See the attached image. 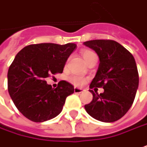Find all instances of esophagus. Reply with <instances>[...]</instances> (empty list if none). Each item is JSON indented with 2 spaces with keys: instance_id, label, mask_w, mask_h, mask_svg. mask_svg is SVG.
Segmentation results:
<instances>
[{
  "instance_id": "esophagus-1",
  "label": "esophagus",
  "mask_w": 147,
  "mask_h": 147,
  "mask_svg": "<svg viewBox=\"0 0 147 147\" xmlns=\"http://www.w3.org/2000/svg\"><path fill=\"white\" fill-rule=\"evenodd\" d=\"M81 92H82V89L78 88V87H74V93L78 94V93H81Z\"/></svg>"
}]
</instances>
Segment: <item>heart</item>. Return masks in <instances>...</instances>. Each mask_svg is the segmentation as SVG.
Wrapping results in <instances>:
<instances>
[{"mask_svg":"<svg viewBox=\"0 0 147 147\" xmlns=\"http://www.w3.org/2000/svg\"><path fill=\"white\" fill-rule=\"evenodd\" d=\"M81 54H82V57H83L84 61L86 63L88 62V61L92 57L96 56L92 51H90V50H87V49L82 50L81 52ZM68 80L73 85L76 86H83L86 82L87 78H85V77H83V76L79 75V74H72V75H70L68 78Z\"/></svg>","mask_w":147,"mask_h":147,"instance_id":"b5f03b06","label":"heart"}]
</instances>
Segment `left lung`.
<instances>
[{"label":"left lung","instance_id":"1","mask_svg":"<svg viewBox=\"0 0 147 147\" xmlns=\"http://www.w3.org/2000/svg\"><path fill=\"white\" fill-rule=\"evenodd\" d=\"M99 57L96 75L90 85L92 101L85 105L90 117L103 122H114L129 110L138 87L139 76L134 57L121 44L111 39H94L84 42ZM103 87L98 94L92 90Z\"/></svg>","mask_w":147,"mask_h":147}]
</instances>
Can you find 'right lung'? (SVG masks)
<instances>
[{"mask_svg":"<svg viewBox=\"0 0 147 147\" xmlns=\"http://www.w3.org/2000/svg\"><path fill=\"white\" fill-rule=\"evenodd\" d=\"M75 44H30L16 55L8 70V90L16 108L34 122H44L59 115L73 85L61 81L57 88L47 84L51 74H61Z\"/></svg>","mask_w":147,"mask_h":147,"instance_id":"1","label":"right lung"}]
</instances>
